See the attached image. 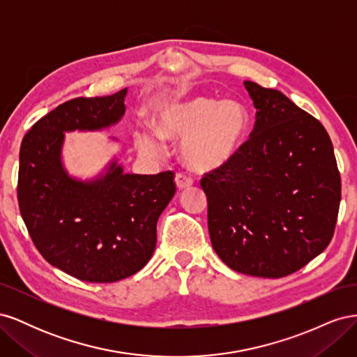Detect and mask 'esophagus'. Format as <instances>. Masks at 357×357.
<instances>
[{
    "label": "esophagus",
    "mask_w": 357,
    "mask_h": 357,
    "mask_svg": "<svg viewBox=\"0 0 357 357\" xmlns=\"http://www.w3.org/2000/svg\"><path fill=\"white\" fill-rule=\"evenodd\" d=\"M174 181H176V186H177L178 189H186V188H190V186H192V183H193V180H192L189 176L183 174V172H178V174H177V176H176V178H174Z\"/></svg>",
    "instance_id": "1"
}]
</instances>
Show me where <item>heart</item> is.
<instances>
[{"instance_id":"b5f03b06","label":"heart","mask_w":357,"mask_h":357,"mask_svg":"<svg viewBox=\"0 0 357 357\" xmlns=\"http://www.w3.org/2000/svg\"><path fill=\"white\" fill-rule=\"evenodd\" d=\"M156 132L139 131L137 146L143 153L158 158L164 143L181 142L185 164L199 172L225 168L238 156L252 129V114L236 101H219L193 95L162 105L155 116Z\"/></svg>"}]
</instances>
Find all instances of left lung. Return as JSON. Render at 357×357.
Segmentation results:
<instances>
[{"label":"left lung","mask_w":357,"mask_h":357,"mask_svg":"<svg viewBox=\"0 0 357 357\" xmlns=\"http://www.w3.org/2000/svg\"><path fill=\"white\" fill-rule=\"evenodd\" d=\"M256 109L250 139L201 180L214 252L236 273L278 278L329 245L341 178L326 129L286 95L244 82Z\"/></svg>","instance_id":"left-lung-1"}]
</instances>
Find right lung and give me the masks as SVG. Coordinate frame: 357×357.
<instances>
[{"mask_svg": "<svg viewBox=\"0 0 357 357\" xmlns=\"http://www.w3.org/2000/svg\"><path fill=\"white\" fill-rule=\"evenodd\" d=\"M126 93L63 102L20 146L17 201L32 243L50 265L83 282L113 283L146 266L159 215L176 193L172 171L129 174L113 158L101 174L80 180L63 167L66 132L116 125Z\"/></svg>", "mask_w": 357, "mask_h": 357, "instance_id": "right-lung-1", "label": "right lung"}]
</instances>
